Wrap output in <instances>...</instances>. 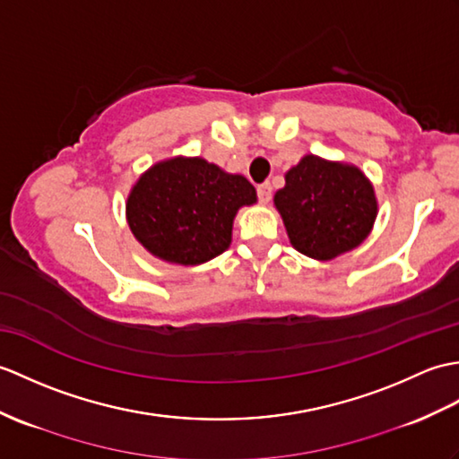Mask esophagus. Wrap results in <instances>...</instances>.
I'll list each match as a JSON object with an SVG mask.
<instances>
[{"mask_svg":"<svg viewBox=\"0 0 459 459\" xmlns=\"http://www.w3.org/2000/svg\"><path fill=\"white\" fill-rule=\"evenodd\" d=\"M258 199L262 201V204H268V201L272 199V186L270 184L258 186Z\"/></svg>","mask_w":459,"mask_h":459,"instance_id":"1","label":"esophagus"}]
</instances>
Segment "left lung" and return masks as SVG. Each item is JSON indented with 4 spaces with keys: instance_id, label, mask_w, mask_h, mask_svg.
I'll return each mask as SVG.
<instances>
[{
    "instance_id": "obj_1",
    "label": "left lung",
    "mask_w": 459,
    "mask_h": 459,
    "mask_svg": "<svg viewBox=\"0 0 459 459\" xmlns=\"http://www.w3.org/2000/svg\"><path fill=\"white\" fill-rule=\"evenodd\" d=\"M273 204L293 248L321 262L359 247L377 217L374 186L359 168L313 154L285 174Z\"/></svg>"
}]
</instances>
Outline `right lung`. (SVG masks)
Masks as SVG:
<instances>
[{
  "mask_svg": "<svg viewBox=\"0 0 459 459\" xmlns=\"http://www.w3.org/2000/svg\"><path fill=\"white\" fill-rule=\"evenodd\" d=\"M255 201L244 176L227 174L204 158L178 156L138 178L126 199V221L156 258L197 265L230 247L234 217Z\"/></svg>",
  "mask_w": 459,
  "mask_h": 459,
  "instance_id": "right-lung-1",
  "label": "right lung"
}]
</instances>
